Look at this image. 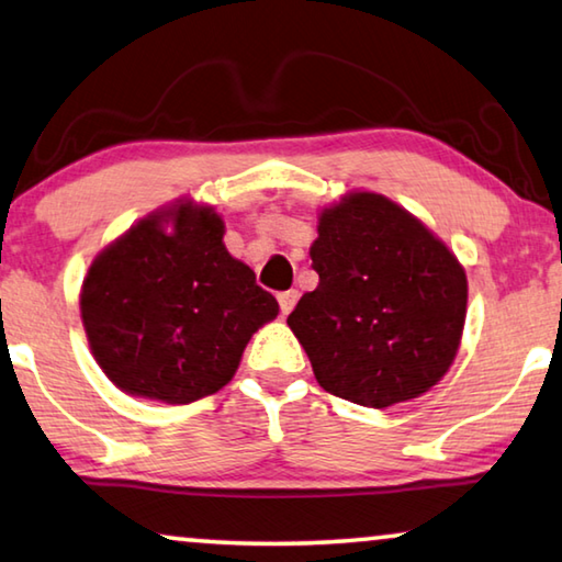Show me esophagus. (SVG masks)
<instances>
[{
	"label": "esophagus",
	"instance_id": "esophagus-1",
	"mask_svg": "<svg viewBox=\"0 0 562 562\" xmlns=\"http://www.w3.org/2000/svg\"><path fill=\"white\" fill-rule=\"evenodd\" d=\"M297 300H300V292H297V290L280 292V295H278V302H280V310H282V315H290V313H292V307L297 305Z\"/></svg>",
	"mask_w": 562,
	"mask_h": 562
}]
</instances>
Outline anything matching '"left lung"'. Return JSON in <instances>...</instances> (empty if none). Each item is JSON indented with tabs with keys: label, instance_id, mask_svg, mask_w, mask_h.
<instances>
[{
	"label": "left lung",
	"instance_id": "1",
	"mask_svg": "<svg viewBox=\"0 0 562 562\" xmlns=\"http://www.w3.org/2000/svg\"><path fill=\"white\" fill-rule=\"evenodd\" d=\"M310 257L319 282L288 325L319 387L382 409L438 385L468 315L456 252L385 194L355 190L319 207Z\"/></svg>",
	"mask_w": 562,
	"mask_h": 562
}]
</instances>
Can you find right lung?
Returning a JSON list of instances; mask_svg holds the SVG:
<instances>
[{"label": "right lung", "mask_w": 562, "mask_h": 562, "mask_svg": "<svg viewBox=\"0 0 562 562\" xmlns=\"http://www.w3.org/2000/svg\"><path fill=\"white\" fill-rule=\"evenodd\" d=\"M212 204L180 198L135 222L89 265L79 313L89 350L117 390L187 405L235 378L257 329L280 313L227 252Z\"/></svg>", "instance_id": "1"}]
</instances>
